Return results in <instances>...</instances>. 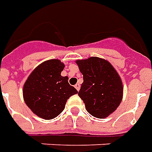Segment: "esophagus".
<instances>
[{"instance_id": "1", "label": "esophagus", "mask_w": 152, "mask_h": 152, "mask_svg": "<svg viewBox=\"0 0 152 152\" xmlns=\"http://www.w3.org/2000/svg\"><path fill=\"white\" fill-rule=\"evenodd\" d=\"M75 87H76V89L77 90V91H79V90H80V84H79V83H76V85H75Z\"/></svg>"}]
</instances>
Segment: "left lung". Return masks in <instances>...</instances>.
<instances>
[{
    "label": "left lung",
    "instance_id": "1",
    "mask_svg": "<svg viewBox=\"0 0 152 152\" xmlns=\"http://www.w3.org/2000/svg\"><path fill=\"white\" fill-rule=\"evenodd\" d=\"M76 62L83 75L78 96L91 115L106 118L116 110L122 100L121 77L111 63L104 59L93 56Z\"/></svg>",
    "mask_w": 152,
    "mask_h": 152
}]
</instances>
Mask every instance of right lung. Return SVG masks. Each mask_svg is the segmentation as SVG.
<instances>
[{
	"mask_svg": "<svg viewBox=\"0 0 152 152\" xmlns=\"http://www.w3.org/2000/svg\"><path fill=\"white\" fill-rule=\"evenodd\" d=\"M65 65L52 59L39 65L25 82L23 97L33 113L46 120L53 119L65 108L69 97L78 93L61 73Z\"/></svg>",
	"mask_w": 152,
	"mask_h": 152,
	"instance_id": "right-lung-1",
	"label": "right lung"
}]
</instances>
